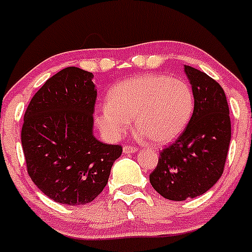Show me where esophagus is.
<instances>
[{"mask_svg": "<svg viewBox=\"0 0 252 252\" xmlns=\"http://www.w3.org/2000/svg\"><path fill=\"white\" fill-rule=\"evenodd\" d=\"M123 150H124V154H132V153H136L137 148L133 147V145H125V147L123 148Z\"/></svg>", "mask_w": 252, "mask_h": 252, "instance_id": "1", "label": "esophagus"}]
</instances>
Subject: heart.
Segmentation results:
<instances>
[{
  "label": "heart",
  "mask_w": 252,
  "mask_h": 252,
  "mask_svg": "<svg viewBox=\"0 0 252 252\" xmlns=\"http://www.w3.org/2000/svg\"><path fill=\"white\" fill-rule=\"evenodd\" d=\"M193 107V93L188 82L147 73L116 84L108 94V103L97 108L96 123L103 136L115 142L134 119L137 128L150 142L167 144L188 126Z\"/></svg>",
  "instance_id": "1"
}]
</instances>
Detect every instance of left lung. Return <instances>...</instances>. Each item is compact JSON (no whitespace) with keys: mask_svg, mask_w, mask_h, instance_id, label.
Returning a JSON list of instances; mask_svg holds the SVG:
<instances>
[{"mask_svg":"<svg viewBox=\"0 0 252 252\" xmlns=\"http://www.w3.org/2000/svg\"><path fill=\"white\" fill-rule=\"evenodd\" d=\"M193 93V113L181 134L161 150L151 185L164 198L185 201L205 193L222 175L231 119L226 94L216 80L185 66Z\"/></svg>","mask_w":252,"mask_h":252,"instance_id":"1","label":"left lung"}]
</instances>
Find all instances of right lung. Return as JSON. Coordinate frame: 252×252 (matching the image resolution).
Listing matches in <instances>:
<instances>
[{
    "instance_id": "1",
    "label": "right lung",
    "mask_w": 252,
    "mask_h": 252,
    "mask_svg": "<svg viewBox=\"0 0 252 252\" xmlns=\"http://www.w3.org/2000/svg\"><path fill=\"white\" fill-rule=\"evenodd\" d=\"M93 78L78 67L62 69L34 94L24 115L21 145L30 178L62 204L93 202L123 153L121 145L94 137Z\"/></svg>"
}]
</instances>
